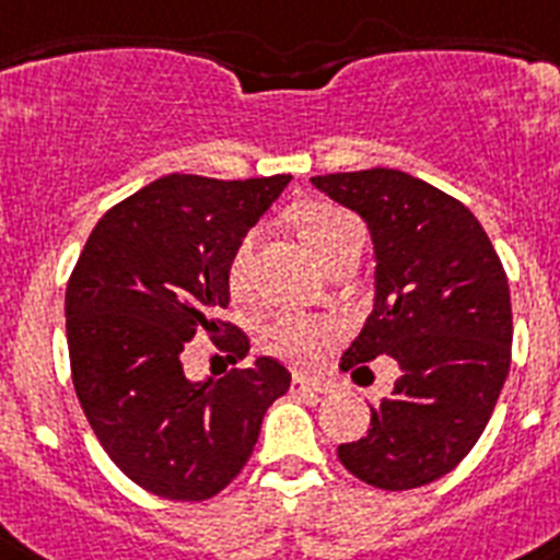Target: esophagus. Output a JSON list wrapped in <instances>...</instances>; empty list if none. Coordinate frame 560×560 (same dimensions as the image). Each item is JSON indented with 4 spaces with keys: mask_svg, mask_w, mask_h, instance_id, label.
Segmentation results:
<instances>
[{
    "mask_svg": "<svg viewBox=\"0 0 560 560\" xmlns=\"http://www.w3.org/2000/svg\"><path fill=\"white\" fill-rule=\"evenodd\" d=\"M293 392L299 395H332V383L318 381V377H307V374H293V383H290Z\"/></svg>",
    "mask_w": 560,
    "mask_h": 560,
    "instance_id": "esophagus-1",
    "label": "esophagus"
}]
</instances>
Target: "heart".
<instances>
[{
	"label": "heart",
	"instance_id": "1",
	"mask_svg": "<svg viewBox=\"0 0 560 560\" xmlns=\"http://www.w3.org/2000/svg\"><path fill=\"white\" fill-rule=\"evenodd\" d=\"M352 228L361 225H358L352 213L340 211V208L315 206L310 211H304V217H301V236H304V242H307V247L315 253L318 261ZM256 245H259V231H250L240 242V247L233 250L228 279H231V287L236 293H242L247 287V279H250ZM332 327L324 324V320L304 318V315H281L273 327H270V347L279 354H284L287 361L315 363L324 354V349L332 343Z\"/></svg>",
	"mask_w": 560,
	"mask_h": 560
}]
</instances>
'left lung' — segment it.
<instances>
[{"label":"left lung","instance_id":"8db88e82","mask_svg":"<svg viewBox=\"0 0 560 560\" xmlns=\"http://www.w3.org/2000/svg\"><path fill=\"white\" fill-rule=\"evenodd\" d=\"M313 186L361 213L377 261L372 313L340 369H366L377 354L400 366L369 434L338 445V459L374 488H422L468 456L502 395L513 343L508 276L474 213L411 174L366 168Z\"/></svg>","mask_w":560,"mask_h":560}]
</instances>
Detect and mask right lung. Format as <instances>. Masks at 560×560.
<instances>
[{"label": "right lung", "instance_id": "1", "mask_svg": "<svg viewBox=\"0 0 560 560\" xmlns=\"http://www.w3.org/2000/svg\"><path fill=\"white\" fill-rule=\"evenodd\" d=\"M290 179H154L104 213L72 270L65 315L78 402L112 462L149 493H220L290 388L273 358L206 381L183 372L194 332L220 335L213 315L231 301L233 250ZM217 343L233 363L250 352L231 324Z\"/></svg>", "mask_w": 560, "mask_h": 560}]
</instances>
